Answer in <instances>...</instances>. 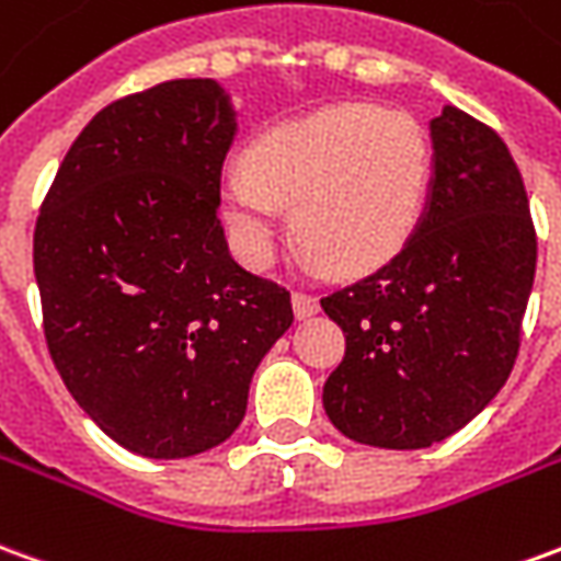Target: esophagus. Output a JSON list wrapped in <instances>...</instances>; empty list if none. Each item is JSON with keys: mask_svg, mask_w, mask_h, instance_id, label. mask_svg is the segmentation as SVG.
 <instances>
[{"mask_svg": "<svg viewBox=\"0 0 561 561\" xmlns=\"http://www.w3.org/2000/svg\"><path fill=\"white\" fill-rule=\"evenodd\" d=\"M291 304H294V316H297V319H309V316H316V312H319V297H316V294L294 291Z\"/></svg>", "mask_w": 561, "mask_h": 561, "instance_id": "34e87169", "label": "esophagus"}]
</instances>
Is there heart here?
Instances as JSON below:
<instances>
[{
  "instance_id": "b5f03b06",
  "label": "heart",
  "mask_w": 561,
  "mask_h": 561,
  "mask_svg": "<svg viewBox=\"0 0 561 561\" xmlns=\"http://www.w3.org/2000/svg\"><path fill=\"white\" fill-rule=\"evenodd\" d=\"M434 179L425 127L407 112L343 103L282 121L227 167L218 203L249 267L276 254L285 209L304 261L358 276L389 264L416 233Z\"/></svg>"
}]
</instances>
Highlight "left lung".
<instances>
[{
    "label": "left lung",
    "mask_w": 561,
    "mask_h": 561,
    "mask_svg": "<svg viewBox=\"0 0 561 561\" xmlns=\"http://www.w3.org/2000/svg\"><path fill=\"white\" fill-rule=\"evenodd\" d=\"M431 145L416 233L374 276L321 297L346 334L324 413L379 449H425L483 413L516 362L538 264L526 185L499 133L444 105Z\"/></svg>",
    "instance_id": "left-lung-1"
}]
</instances>
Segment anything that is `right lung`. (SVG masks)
<instances>
[{
	"mask_svg": "<svg viewBox=\"0 0 561 561\" xmlns=\"http://www.w3.org/2000/svg\"><path fill=\"white\" fill-rule=\"evenodd\" d=\"M237 112L213 78L105 105L35 221L48 352L69 394L136 456L187 458L240 428L291 294L240 267L218 218Z\"/></svg>",
	"mask_w": 561,
	"mask_h": 561,
	"instance_id": "right-lung-1",
	"label": "right lung"
}]
</instances>
